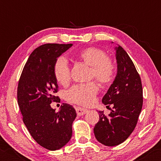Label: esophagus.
I'll return each mask as SVG.
<instances>
[{
  "instance_id": "34e87169",
  "label": "esophagus",
  "mask_w": 161,
  "mask_h": 161,
  "mask_svg": "<svg viewBox=\"0 0 161 161\" xmlns=\"http://www.w3.org/2000/svg\"><path fill=\"white\" fill-rule=\"evenodd\" d=\"M75 111H76L77 114H78L79 116H82L88 112V110H87V109L79 108V107H78V108H75Z\"/></svg>"
}]
</instances>
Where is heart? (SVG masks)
I'll list each match as a JSON object with an SVG mask.
<instances>
[{"label":"heart","instance_id":"heart-1","mask_svg":"<svg viewBox=\"0 0 161 161\" xmlns=\"http://www.w3.org/2000/svg\"><path fill=\"white\" fill-rule=\"evenodd\" d=\"M79 57L87 65L92 66L91 77L97 79L103 86H108L115 76V64L106 53L98 47H89L79 53ZM53 75L57 82L62 86H66L70 80L69 63L64 57L57 59L53 66ZM98 92V86L95 82L73 86L66 92V101L82 106H89L95 101Z\"/></svg>","mask_w":161,"mask_h":161}]
</instances>
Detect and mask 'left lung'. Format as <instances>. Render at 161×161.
<instances>
[{"instance_id":"8db88e82","label":"left lung","mask_w":161,"mask_h":161,"mask_svg":"<svg viewBox=\"0 0 161 161\" xmlns=\"http://www.w3.org/2000/svg\"><path fill=\"white\" fill-rule=\"evenodd\" d=\"M117 73L102 98L107 108L113 106L108 116L99 111V121L94 128L96 139L106 146L123 143L133 132L143 104L140 75L128 53L121 46L115 47Z\"/></svg>"}]
</instances>
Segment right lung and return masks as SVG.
<instances>
[{
  "mask_svg": "<svg viewBox=\"0 0 161 161\" xmlns=\"http://www.w3.org/2000/svg\"><path fill=\"white\" fill-rule=\"evenodd\" d=\"M72 44H45L32 51L20 75L17 100L23 120L37 143L50 151L61 148L72 137L76 113L72 105L63 104L59 112L51 104L59 100L58 85L53 75L57 57Z\"/></svg>",
  "mask_w": 161,
  "mask_h": 161,
  "instance_id": "add662e5",
  "label": "right lung"
}]
</instances>
